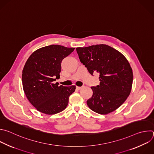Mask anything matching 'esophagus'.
I'll return each mask as SVG.
<instances>
[{"label": "esophagus", "instance_id": "1", "mask_svg": "<svg viewBox=\"0 0 154 154\" xmlns=\"http://www.w3.org/2000/svg\"><path fill=\"white\" fill-rule=\"evenodd\" d=\"M81 88V87H78V86H76V89H77V90H80Z\"/></svg>", "mask_w": 154, "mask_h": 154}]
</instances>
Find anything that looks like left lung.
I'll use <instances>...</instances> for the list:
<instances>
[{"label":"left lung","instance_id":"8db88e82","mask_svg":"<svg viewBox=\"0 0 154 154\" xmlns=\"http://www.w3.org/2000/svg\"><path fill=\"white\" fill-rule=\"evenodd\" d=\"M81 63L93 75L100 74V85L91 87L89 108L101 115L115 111L130 95L133 72L125 56L115 48L100 44L76 48Z\"/></svg>","mask_w":154,"mask_h":154}]
</instances>
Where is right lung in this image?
Instances as JSON below:
<instances>
[{
	"label": "right lung",
	"mask_w": 154,
	"mask_h": 154,
	"mask_svg": "<svg viewBox=\"0 0 154 154\" xmlns=\"http://www.w3.org/2000/svg\"><path fill=\"white\" fill-rule=\"evenodd\" d=\"M75 48L59 45L42 47L27 59L22 70V85L25 94L38 111L53 115L64 110L75 85L65 87L54 82L60 78L62 60Z\"/></svg>",
	"instance_id": "1"
}]
</instances>
